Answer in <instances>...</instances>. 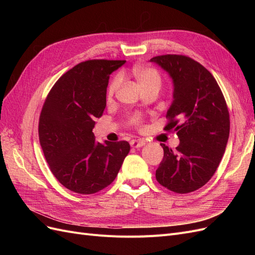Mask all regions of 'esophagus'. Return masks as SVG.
Masks as SVG:
<instances>
[{"mask_svg":"<svg viewBox=\"0 0 255 255\" xmlns=\"http://www.w3.org/2000/svg\"><path fill=\"white\" fill-rule=\"evenodd\" d=\"M130 146H133V148H141L142 145H144V141L140 140V139H133L130 140Z\"/></svg>","mask_w":255,"mask_h":255,"instance_id":"1","label":"esophagus"}]
</instances>
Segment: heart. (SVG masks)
<instances>
[{
    "label": "heart",
    "instance_id": "obj_1",
    "mask_svg": "<svg viewBox=\"0 0 255 255\" xmlns=\"http://www.w3.org/2000/svg\"><path fill=\"white\" fill-rule=\"evenodd\" d=\"M130 74L136 81L137 85L142 90L144 88H148L151 86H158L160 85V76L155 69L150 67H143V66H136L132 69ZM120 86V78H115L107 90V95L109 97H113Z\"/></svg>",
    "mask_w": 255,
    "mask_h": 255
}]
</instances>
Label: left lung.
I'll return each instance as SVG.
<instances>
[{
  "mask_svg": "<svg viewBox=\"0 0 255 255\" xmlns=\"http://www.w3.org/2000/svg\"><path fill=\"white\" fill-rule=\"evenodd\" d=\"M172 81L173 101L166 116V130L176 132L175 150L160 143L164 158L156 180L177 194H187L205 185L225 154L230 134L226 100L212 73L196 60L183 55L150 59Z\"/></svg>",
  "mask_w": 255,
  "mask_h": 255,
  "instance_id": "left-lung-1",
  "label": "left lung"
}]
</instances>
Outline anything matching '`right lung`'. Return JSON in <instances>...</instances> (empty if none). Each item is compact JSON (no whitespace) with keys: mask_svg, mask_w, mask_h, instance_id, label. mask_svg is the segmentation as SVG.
I'll return each mask as SVG.
<instances>
[{"mask_svg":"<svg viewBox=\"0 0 255 255\" xmlns=\"http://www.w3.org/2000/svg\"><path fill=\"white\" fill-rule=\"evenodd\" d=\"M126 60H87L55 83L43 104L39 140L52 173L76 194L90 195L116 179L129 152L128 141L95 139L96 118L103 115L110 75Z\"/></svg>","mask_w":255,"mask_h":255,"instance_id":"obj_1","label":"right lung"}]
</instances>
